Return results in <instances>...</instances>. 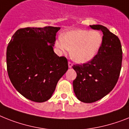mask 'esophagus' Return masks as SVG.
I'll list each match as a JSON object with an SVG mask.
<instances>
[{
  "label": "esophagus",
  "instance_id": "1",
  "mask_svg": "<svg viewBox=\"0 0 129 129\" xmlns=\"http://www.w3.org/2000/svg\"><path fill=\"white\" fill-rule=\"evenodd\" d=\"M72 67V63L71 62H70V61H69V68H71Z\"/></svg>",
  "mask_w": 129,
  "mask_h": 129
}]
</instances>
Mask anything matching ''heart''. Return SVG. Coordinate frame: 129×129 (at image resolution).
Here are the masks:
<instances>
[{
    "mask_svg": "<svg viewBox=\"0 0 129 129\" xmlns=\"http://www.w3.org/2000/svg\"><path fill=\"white\" fill-rule=\"evenodd\" d=\"M103 38L98 31L76 29L67 31L56 42L63 53L71 50V57L75 61L84 63L91 60L98 54Z\"/></svg>",
    "mask_w": 129,
    "mask_h": 129,
    "instance_id": "obj_1",
    "label": "heart"
}]
</instances>
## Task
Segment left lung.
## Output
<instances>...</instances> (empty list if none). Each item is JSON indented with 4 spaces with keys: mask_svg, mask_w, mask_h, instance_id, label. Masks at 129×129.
Listing matches in <instances>:
<instances>
[{
    "mask_svg": "<svg viewBox=\"0 0 129 129\" xmlns=\"http://www.w3.org/2000/svg\"><path fill=\"white\" fill-rule=\"evenodd\" d=\"M103 32L98 53L91 60L72 68L77 76L73 81L76 98L84 103H93L107 95L114 88L121 72L123 51L117 36L102 25H90Z\"/></svg>",
    "mask_w": 129,
    "mask_h": 129,
    "instance_id": "left-lung-1",
    "label": "left lung"
}]
</instances>
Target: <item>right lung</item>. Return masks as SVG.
<instances>
[{"label":"right lung","mask_w":129,"mask_h":129,"mask_svg":"<svg viewBox=\"0 0 129 129\" xmlns=\"http://www.w3.org/2000/svg\"><path fill=\"white\" fill-rule=\"evenodd\" d=\"M59 27H25L14 34L6 50L8 76L25 98L44 102L69 69L68 60L53 51Z\"/></svg>","instance_id":"right-lung-1"}]
</instances>
